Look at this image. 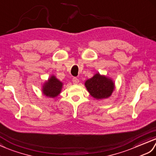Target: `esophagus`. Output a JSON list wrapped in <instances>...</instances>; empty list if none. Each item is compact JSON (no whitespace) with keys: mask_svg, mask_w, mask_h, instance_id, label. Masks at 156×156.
<instances>
[{"mask_svg":"<svg viewBox=\"0 0 156 156\" xmlns=\"http://www.w3.org/2000/svg\"><path fill=\"white\" fill-rule=\"evenodd\" d=\"M79 82V81L77 78H76V77L73 78V83L74 84H77Z\"/></svg>","mask_w":156,"mask_h":156,"instance_id":"esophagus-1","label":"esophagus"}]
</instances>
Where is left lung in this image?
Instances as JSON below:
<instances>
[{
  "instance_id": "obj_1",
  "label": "left lung",
  "mask_w": 156,
  "mask_h": 156,
  "mask_svg": "<svg viewBox=\"0 0 156 156\" xmlns=\"http://www.w3.org/2000/svg\"><path fill=\"white\" fill-rule=\"evenodd\" d=\"M85 86L89 94L98 100L109 98L115 89V83L112 79L99 73L87 79Z\"/></svg>"
}]
</instances>
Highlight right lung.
Masks as SVG:
<instances>
[{"label":"right lung","instance_id":"add662e5","mask_svg":"<svg viewBox=\"0 0 156 156\" xmlns=\"http://www.w3.org/2000/svg\"><path fill=\"white\" fill-rule=\"evenodd\" d=\"M63 85V83L58 80L54 75H52L47 81L43 83L42 86V93L44 95L48 97V98H57L61 93Z\"/></svg>","mask_w":156,"mask_h":156}]
</instances>
